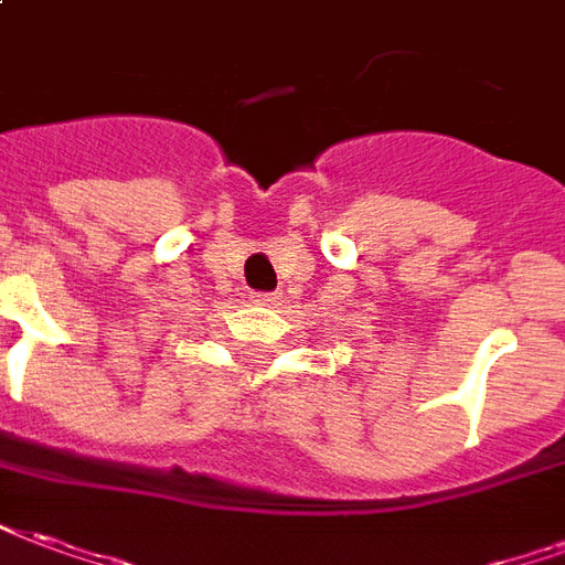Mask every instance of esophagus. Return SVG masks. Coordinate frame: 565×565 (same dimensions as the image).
<instances>
[{"instance_id":"1","label":"esophagus","mask_w":565,"mask_h":565,"mask_svg":"<svg viewBox=\"0 0 565 565\" xmlns=\"http://www.w3.org/2000/svg\"><path fill=\"white\" fill-rule=\"evenodd\" d=\"M250 302H254V305H275V302H278V294H254V296H250Z\"/></svg>"}]
</instances>
